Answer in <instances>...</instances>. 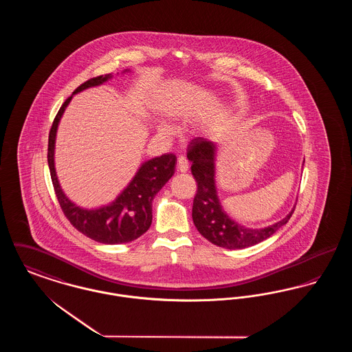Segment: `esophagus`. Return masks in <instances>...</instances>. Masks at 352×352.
<instances>
[{
    "instance_id": "34e87169",
    "label": "esophagus",
    "mask_w": 352,
    "mask_h": 352,
    "mask_svg": "<svg viewBox=\"0 0 352 352\" xmlns=\"http://www.w3.org/2000/svg\"><path fill=\"white\" fill-rule=\"evenodd\" d=\"M178 170L181 173H186L188 170V161H187V158L184 155H179L178 157Z\"/></svg>"
}]
</instances>
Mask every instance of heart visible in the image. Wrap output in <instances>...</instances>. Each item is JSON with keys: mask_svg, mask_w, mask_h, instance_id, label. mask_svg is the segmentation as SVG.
Wrapping results in <instances>:
<instances>
[{"mask_svg": "<svg viewBox=\"0 0 352 352\" xmlns=\"http://www.w3.org/2000/svg\"><path fill=\"white\" fill-rule=\"evenodd\" d=\"M166 131H168V129L164 126V128H162V132H166Z\"/></svg>", "mask_w": 352, "mask_h": 352, "instance_id": "obj_1", "label": "heart"}]
</instances>
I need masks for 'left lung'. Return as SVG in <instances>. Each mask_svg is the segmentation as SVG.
Listing matches in <instances>:
<instances>
[{
	"label": "left lung",
	"mask_w": 352,
	"mask_h": 352,
	"mask_svg": "<svg viewBox=\"0 0 352 352\" xmlns=\"http://www.w3.org/2000/svg\"><path fill=\"white\" fill-rule=\"evenodd\" d=\"M215 151L217 145L201 137L191 140L187 146V158L191 162V173L198 184L192 204V220L199 231L212 244L227 250L252 247L268 239L289 221L293 211L286 218L261 230H251L237 224L220 206L215 187Z\"/></svg>",
	"instance_id": "obj_1"
}]
</instances>
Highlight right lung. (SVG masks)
<instances>
[{"instance_id":"obj_1","label":"right lung","mask_w":352,"mask_h":352,"mask_svg":"<svg viewBox=\"0 0 352 352\" xmlns=\"http://www.w3.org/2000/svg\"><path fill=\"white\" fill-rule=\"evenodd\" d=\"M111 79V74L92 78L80 84L74 94L95 87ZM72 94V95H74ZM72 96H69L52 121L49 134L47 162L51 181L60 208L68 221L87 237L102 244L129 243L145 234L151 224V201L155 194L165 186L175 171L177 157L173 153L162 154L142 164L129 186L109 206L98 210H84L75 206L63 194L54 168V146L59 120Z\"/></svg>"}]
</instances>
